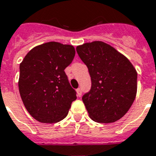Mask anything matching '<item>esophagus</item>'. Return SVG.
Here are the masks:
<instances>
[{
	"label": "esophagus",
	"instance_id": "obj_1",
	"mask_svg": "<svg viewBox=\"0 0 156 156\" xmlns=\"http://www.w3.org/2000/svg\"><path fill=\"white\" fill-rule=\"evenodd\" d=\"M77 94H78V96H79V97L82 95V89L81 88H78L77 89Z\"/></svg>",
	"mask_w": 156,
	"mask_h": 156
}]
</instances>
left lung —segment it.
Listing matches in <instances>:
<instances>
[{
  "label": "left lung",
  "mask_w": 156,
  "mask_h": 156,
  "mask_svg": "<svg viewBox=\"0 0 156 156\" xmlns=\"http://www.w3.org/2000/svg\"><path fill=\"white\" fill-rule=\"evenodd\" d=\"M87 66L91 87L83 96L89 116L99 123H112L130 108L137 94V71L126 56L102 41L76 48Z\"/></svg>",
  "instance_id": "1"
}]
</instances>
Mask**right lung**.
Instances as JSON below:
<instances>
[{"label": "right lung", "mask_w": 156, "mask_h": 156, "mask_svg": "<svg viewBox=\"0 0 156 156\" xmlns=\"http://www.w3.org/2000/svg\"><path fill=\"white\" fill-rule=\"evenodd\" d=\"M74 56L72 45L48 42L32 48L20 64L19 93L28 112L38 121L63 120L77 99L65 73Z\"/></svg>", "instance_id": "add662e5"}]
</instances>
